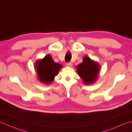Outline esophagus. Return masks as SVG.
<instances>
[{"instance_id":"1","label":"esophagus","mask_w":132,"mask_h":132,"mask_svg":"<svg viewBox=\"0 0 132 132\" xmlns=\"http://www.w3.org/2000/svg\"><path fill=\"white\" fill-rule=\"evenodd\" d=\"M72 65V63L71 62H67L66 63V65L69 66H71Z\"/></svg>"}]
</instances>
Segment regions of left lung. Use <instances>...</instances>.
Segmentation results:
<instances>
[{"instance_id":"left-lung-1","label":"left lung","mask_w":132,"mask_h":132,"mask_svg":"<svg viewBox=\"0 0 132 132\" xmlns=\"http://www.w3.org/2000/svg\"><path fill=\"white\" fill-rule=\"evenodd\" d=\"M100 67L97 62L85 56L83 61L77 66L78 75L82 78L85 84H92L97 80Z\"/></svg>"}]
</instances>
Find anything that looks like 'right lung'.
Wrapping results in <instances>:
<instances>
[{
	"label": "right lung",
	"instance_id": "obj_1",
	"mask_svg": "<svg viewBox=\"0 0 132 132\" xmlns=\"http://www.w3.org/2000/svg\"><path fill=\"white\" fill-rule=\"evenodd\" d=\"M62 66L54 62L50 54L45 56L42 60L35 63V69L38 73L39 79L42 82L48 84L51 83Z\"/></svg>",
	"mask_w": 132,
	"mask_h": 132
}]
</instances>
